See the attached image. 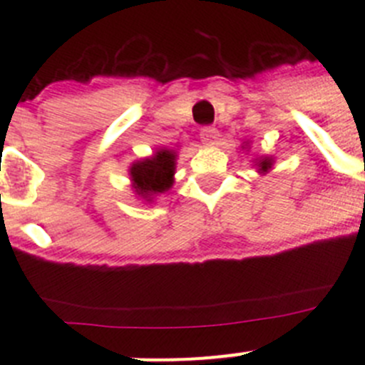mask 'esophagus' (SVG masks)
<instances>
[{
    "instance_id": "obj_1",
    "label": "esophagus",
    "mask_w": 365,
    "mask_h": 365,
    "mask_svg": "<svg viewBox=\"0 0 365 365\" xmlns=\"http://www.w3.org/2000/svg\"><path fill=\"white\" fill-rule=\"evenodd\" d=\"M201 135V141L206 146H212L217 139V128L215 127H203L200 132Z\"/></svg>"
}]
</instances>
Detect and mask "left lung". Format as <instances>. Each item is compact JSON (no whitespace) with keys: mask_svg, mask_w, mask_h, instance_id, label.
I'll list each match as a JSON object with an SVG mask.
<instances>
[{"mask_svg":"<svg viewBox=\"0 0 365 365\" xmlns=\"http://www.w3.org/2000/svg\"><path fill=\"white\" fill-rule=\"evenodd\" d=\"M242 148H249V143H244V146H242ZM274 162L275 160L272 155H261V157H254L252 165L257 169V173H259V175H267V173L272 171V168H274Z\"/></svg>","mask_w":365,"mask_h":365,"instance_id":"1","label":"left lung"}]
</instances>
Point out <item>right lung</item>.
<instances>
[{"mask_svg":"<svg viewBox=\"0 0 365 365\" xmlns=\"http://www.w3.org/2000/svg\"><path fill=\"white\" fill-rule=\"evenodd\" d=\"M176 159V150L157 148L150 157L132 162L128 176L135 196L145 203H153L157 196L168 192L175 183Z\"/></svg>","mask_w":365,"mask_h":365,"instance_id":"right-lung-1","label":"right lung"}]
</instances>
